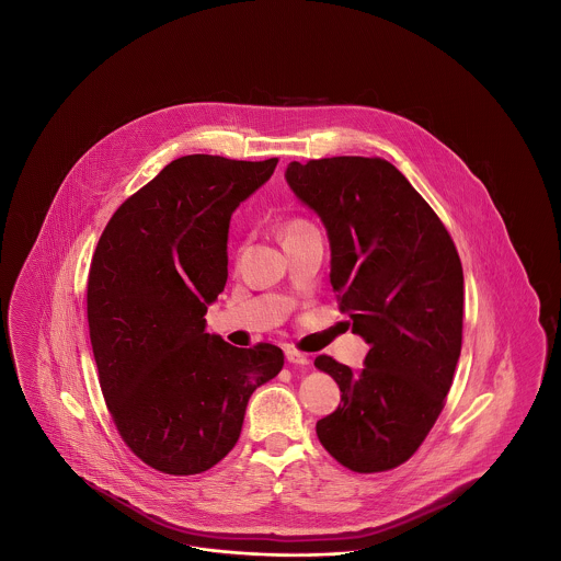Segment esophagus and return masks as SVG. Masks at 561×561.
<instances>
[{
	"label": "esophagus",
	"instance_id": "34e87169",
	"mask_svg": "<svg viewBox=\"0 0 561 561\" xmlns=\"http://www.w3.org/2000/svg\"><path fill=\"white\" fill-rule=\"evenodd\" d=\"M286 359H288L290 364H298V366H307V364L311 362L307 353H300V351H296V348H286Z\"/></svg>",
	"mask_w": 561,
	"mask_h": 561
}]
</instances>
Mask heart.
<instances>
[{"mask_svg": "<svg viewBox=\"0 0 561 561\" xmlns=\"http://www.w3.org/2000/svg\"><path fill=\"white\" fill-rule=\"evenodd\" d=\"M309 229H313L311 222H307V220H302V218H290V220H286L284 227H282V238L288 240V238L298 236V233H302V231H309Z\"/></svg>", "mask_w": 561, "mask_h": 561, "instance_id": "heart-1", "label": "heart"}]
</instances>
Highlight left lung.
Here are the masks:
<instances>
[{
	"label": "left lung",
	"mask_w": 561,
	"mask_h": 561,
	"mask_svg": "<svg viewBox=\"0 0 561 561\" xmlns=\"http://www.w3.org/2000/svg\"><path fill=\"white\" fill-rule=\"evenodd\" d=\"M286 181L320 214L330 284L370 351L362 373L330 355L339 389L318 421L321 446L355 473L400 467L421 448L453 387L465 279L453 238L400 170L380 158L293 161Z\"/></svg>",
	"instance_id": "obj_1"
}]
</instances>
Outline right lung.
I'll return each mask as SVG.
<instances>
[{"mask_svg": "<svg viewBox=\"0 0 561 561\" xmlns=\"http://www.w3.org/2000/svg\"><path fill=\"white\" fill-rule=\"evenodd\" d=\"M275 165L170 161L115 210L94 250L85 300L101 391L126 446L161 473L222 460L250 396L284 366L282 348L233 347L204 320L227 284L231 214Z\"/></svg>", "mask_w": 561, "mask_h": 561, "instance_id": "add662e5", "label": "right lung"}]
</instances>
